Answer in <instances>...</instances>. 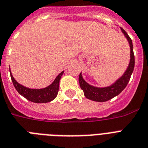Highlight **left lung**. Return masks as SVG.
<instances>
[{"instance_id": "8db88e82", "label": "left lung", "mask_w": 148, "mask_h": 148, "mask_svg": "<svg viewBox=\"0 0 148 148\" xmlns=\"http://www.w3.org/2000/svg\"><path fill=\"white\" fill-rule=\"evenodd\" d=\"M121 31L127 39L131 48V60L129 63L128 67L124 75L120 77L114 84L107 87V88H95L93 86L88 84L82 77L81 73L79 75V84L81 88L83 90L84 96L88 99L91 101H98V102H104L114 97L121 92L124 88L127 85L132 73H133L134 67V54L133 51V44L131 38L129 37L127 32L124 29L121 27Z\"/></svg>"}]
</instances>
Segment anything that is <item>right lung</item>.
<instances>
[{
    "instance_id": "right-lung-1",
    "label": "right lung",
    "mask_w": 148,
    "mask_h": 148,
    "mask_svg": "<svg viewBox=\"0 0 148 148\" xmlns=\"http://www.w3.org/2000/svg\"><path fill=\"white\" fill-rule=\"evenodd\" d=\"M64 71L58 74L53 82L51 85L43 89H31L20 84L15 81L14 77L10 73V77L12 80L13 84L17 90V92L27 100L34 103H47L53 101L57 97L59 90V81L62 76Z\"/></svg>"
}]
</instances>
